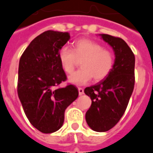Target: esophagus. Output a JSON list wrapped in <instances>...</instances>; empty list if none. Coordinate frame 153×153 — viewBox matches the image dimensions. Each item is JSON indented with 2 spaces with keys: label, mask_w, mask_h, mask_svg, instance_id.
I'll return each instance as SVG.
<instances>
[{
  "label": "esophagus",
  "mask_w": 153,
  "mask_h": 153,
  "mask_svg": "<svg viewBox=\"0 0 153 153\" xmlns=\"http://www.w3.org/2000/svg\"><path fill=\"white\" fill-rule=\"evenodd\" d=\"M78 93H79V95H82L84 94V89L82 88H78Z\"/></svg>",
  "instance_id": "obj_1"
}]
</instances>
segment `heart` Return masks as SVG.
<instances>
[{
    "instance_id": "1",
    "label": "heart",
    "mask_w": 153,
    "mask_h": 153,
    "mask_svg": "<svg viewBox=\"0 0 153 153\" xmlns=\"http://www.w3.org/2000/svg\"><path fill=\"white\" fill-rule=\"evenodd\" d=\"M62 68L67 74L74 71L78 60L82 68L69 77V82L82 85L91 81L100 82L109 75L115 65V54L101 44L88 38H81L73 44V49L62 47L58 51Z\"/></svg>"
}]
</instances>
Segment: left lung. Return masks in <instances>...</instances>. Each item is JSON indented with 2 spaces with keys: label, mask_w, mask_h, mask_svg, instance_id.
<instances>
[{
  "label": "left lung",
  "mask_w": 153,
  "mask_h": 153,
  "mask_svg": "<svg viewBox=\"0 0 153 153\" xmlns=\"http://www.w3.org/2000/svg\"><path fill=\"white\" fill-rule=\"evenodd\" d=\"M115 51L114 68L109 75L96 85L85 88L91 99L85 114L90 128L96 132L112 128L124 115L135 85V55L124 40L102 34Z\"/></svg>",
  "instance_id": "8db88e82"
}]
</instances>
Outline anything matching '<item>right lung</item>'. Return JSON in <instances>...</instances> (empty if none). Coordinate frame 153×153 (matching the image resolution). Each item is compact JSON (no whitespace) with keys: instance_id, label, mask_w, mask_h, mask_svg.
Masks as SVG:
<instances>
[{"instance_id":"obj_1","label":"right lung","mask_w":153,"mask_h":153,"mask_svg":"<svg viewBox=\"0 0 153 153\" xmlns=\"http://www.w3.org/2000/svg\"><path fill=\"white\" fill-rule=\"evenodd\" d=\"M70 39L67 32L45 31L30 42L21 56L18 94L30 124L43 133L56 132L63 125L65 111L78 96L69 84L58 51Z\"/></svg>"}]
</instances>
